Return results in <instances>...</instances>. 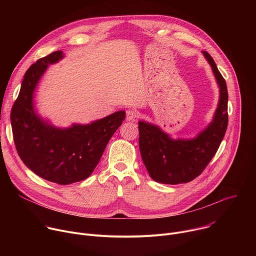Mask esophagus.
<instances>
[{
  "instance_id": "obj_1",
  "label": "esophagus",
  "mask_w": 256,
  "mask_h": 256,
  "mask_svg": "<svg viewBox=\"0 0 256 256\" xmlns=\"http://www.w3.org/2000/svg\"><path fill=\"white\" fill-rule=\"evenodd\" d=\"M138 118V112L134 109H128L126 110V120H134Z\"/></svg>"
}]
</instances>
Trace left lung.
Returning <instances> with one entry per match:
<instances>
[{"instance_id": "1", "label": "left lung", "mask_w": 256, "mask_h": 256, "mask_svg": "<svg viewBox=\"0 0 256 256\" xmlns=\"http://www.w3.org/2000/svg\"><path fill=\"white\" fill-rule=\"evenodd\" d=\"M202 52L220 87V101L210 124L192 140H172L158 126L138 122V146L142 162L151 178L160 184H186L200 175L216 153L227 130L226 81L208 52Z\"/></svg>"}]
</instances>
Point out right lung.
<instances>
[{
	"mask_svg": "<svg viewBox=\"0 0 256 256\" xmlns=\"http://www.w3.org/2000/svg\"><path fill=\"white\" fill-rule=\"evenodd\" d=\"M62 58L56 50L40 58L26 70L11 110L15 147L23 163L42 178L66 186L89 177L116 130L124 112H118L90 124L56 128L33 109V92L48 66Z\"/></svg>",
	"mask_w": 256,
	"mask_h": 256,
	"instance_id": "add662e5",
	"label": "right lung"
}]
</instances>
